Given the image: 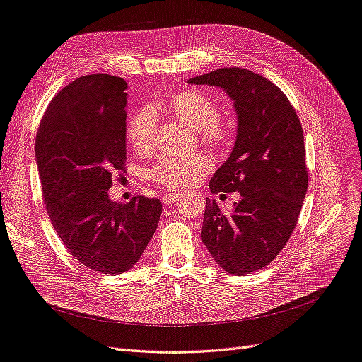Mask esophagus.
<instances>
[{"instance_id":"esophagus-1","label":"esophagus","mask_w":362,"mask_h":362,"mask_svg":"<svg viewBox=\"0 0 362 362\" xmlns=\"http://www.w3.org/2000/svg\"><path fill=\"white\" fill-rule=\"evenodd\" d=\"M182 194H184L182 192H170V193H168L166 196H164L163 201L166 202V204H170V202H173L175 199H178L180 196H182Z\"/></svg>"}]
</instances>
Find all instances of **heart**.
Returning <instances> with one entry per match:
<instances>
[{"label": "heart", "instance_id": "heart-1", "mask_svg": "<svg viewBox=\"0 0 362 362\" xmlns=\"http://www.w3.org/2000/svg\"><path fill=\"white\" fill-rule=\"evenodd\" d=\"M169 110L182 122L198 129L202 139L213 145L222 144L226 139L225 128L217 122L218 107L210 96L198 92L177 93L169 101ZM156 125V116L149 110H141L129 120L128 139L134 149L151 148ZM210 168V158L202 154L163 157L152 168L151 178L169 187H185L199 181Z\"/></svg>", "mask_w": 362, "mask_h": 362}]
</instances>
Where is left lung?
I'll use <instances>...</instances> for the list:
<instances>
[{
    "instance_id": "1",
    "label": "left lung",
    "mask_w": 362,
    "mask_h": 362,
    "mask_svg": "<svg viewBox=\"0 0 362 362\" xmlns=\"http://www.w3.org/2000/svg\"><path fill=\"white\" fill-rule=\"evenodd\" d=\"M187 83L222 89L237 115L233 151L210 190L240 199L225 214L206 198L201 240L223 270L245 276L273 261L298 223L308 189L303 131L288 98L259 74L222 68Z\"/></svg>"
}]
</instances>
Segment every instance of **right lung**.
<instances>
[{
  "label": "right lung",
  "mask_w": 362,
  "mask_h": 362,
  "mask_svg": "<svg viewBox=\"0 0 362 362\" xmlns=\"http://www.w3.org/2000/svg\"><path fill=\"white\" fill-rule=\"evenodd\" d=\"M128 84L92 74L52 98L36 137V163L54 229L81 264L107 275L134 267L154 235L160 199L108 194L124 170Z\"/></svg>",
  "instance_id": "obj_1"
}]
</instances>
